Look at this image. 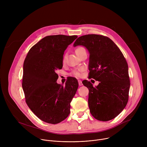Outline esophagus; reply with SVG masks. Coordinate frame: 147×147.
Masks as SVG:
<instances>
[{
	"label": "esophagus",
	"mask_w": 147,
	"mask_h": 147,
	"mask_svg": "<svg viewBox=\"0 0 147 147\" xmlns=\"http://www.w3.org/2000/svg\"><path fill=\"white\" fill-rule=\"evenodd\" d=\"M78 85L79 86H82L83 84H82V82L81 80H78Z\"/></svg>",
	"instance_id": "1"
}]
</instances>
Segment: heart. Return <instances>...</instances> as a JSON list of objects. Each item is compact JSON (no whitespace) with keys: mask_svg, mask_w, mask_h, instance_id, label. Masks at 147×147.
<instances>
[{"mask_svg":"<svg viewBox=\"0 0 147 147\" xmlns=\"http://www.w3.org/2000/svg\"><path fill=\"white\" fill-rule=\"evenodd\" d=\"M83 49H84V48H83L82 47H78V48H77L76 49V51H75V52H76V55L78 54L79 52H81L82 50H83ZM64 59H65V57H64V59H63V60H64ZM73 74L74 76H77V77H79V76H80V75H81L80 70H74V71L73 72Z\"/></svg>","mask_w":147,"mask_h":147,"instance_id":"heart-1","label":"heart"}]
</instances>
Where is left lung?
Here are the masks:
<instances>
[{
    "mask_svg": "<svg viewBox=\"0 0 147 147\" xmlns=\"http://www.w3.org/2000/svg\"><path fill=\"white\" fill-rule=\"evenodd\" d=\"M84 47L90 53V77L99 81L95 87L87 80L88 106L92 116L100 121L111 120L124 109L130 86L127 63L117 45L109 38L88 34L78 38L73 47Z\"/></svg>",
    "mask_w": 147,
    "mask_h": 147,
    "instance_id": "obj_1",
    "label": "left lung"
}]
</instances>
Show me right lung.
Returning a JSON list of instances; mask_svg holds the SVG:
<instances>
[{
    "label": "right lung",
    "instance_id": "1",
    "mask_svg": "<svg viewBox=\"0 0 147 147\" xmlns=\"http://www.w3.org/2000/svg\"><path fill=\"white\" fill-rule=\"evenodd\" d=\"M77 37L45 36L30 49L24 60L22 87L26 103L46 123H59L70 114V102L78 83L75 78H70L65 87L59 84L56 70L62 68L64 52Z\"/></svg>",
    "mask_w": 147,
    "mask_h": 147
}]
</instances>
